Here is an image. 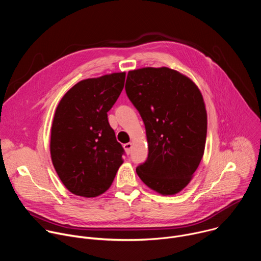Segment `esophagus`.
Instances as JSON below:
<instances>
[{
	"mask_svg": "<svg viewBox=\"0 0 261 261\" xmlns=\"http://www.w3.org/2000/svg\"><path fill=\"white\" fill-rule=\"evenodd\" d=\"M124 148H125V152L129 155V154L131 153V150H132V143H131V142L125 143V144H124Z\"/></svg>",
	"mask_w": 261,
	"mask_h": 261,
	"instance_id": "obj_1",
	"label": "esophagus"
}]
</instances>
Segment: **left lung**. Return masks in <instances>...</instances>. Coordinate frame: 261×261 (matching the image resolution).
Here are the masks:
<instances>
[{
  "label": "left lung",
  "mask_w": 261,
  "mask_h": 261,
  "mask_svg": "<svg viewBox=\"0 0 261 261\" xmlns=\"http://www.w3.org/2000/svg\"><path fill=\"white\" fill-rule=\"evenodd\" d=\"M125 89L144 123L148 145L136 172L148 188L174 195L190 182L204 153L202 95L189 77L167 67L129 71Z\"/></svg>",
  "instance_id": "1"
}]
</instances>
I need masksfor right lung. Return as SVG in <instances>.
<instances>
[{"label":"right lung","instance_id":"obj_1","mask_svg":"<svg viewBox=\"0 0 261 261\" xmlns=\"http://www.w3.org/2000/svg\"><path fill=\"white\" fill-rule=\"evenodd\" d=\"M125 72L88 79L61 99L53 121L50 155L65 187L96 197L113 184L123 164L124 148L107 120V111L125 85Z\"/></svg>","mask_w":261,"mask_h":261}]
</instances>
